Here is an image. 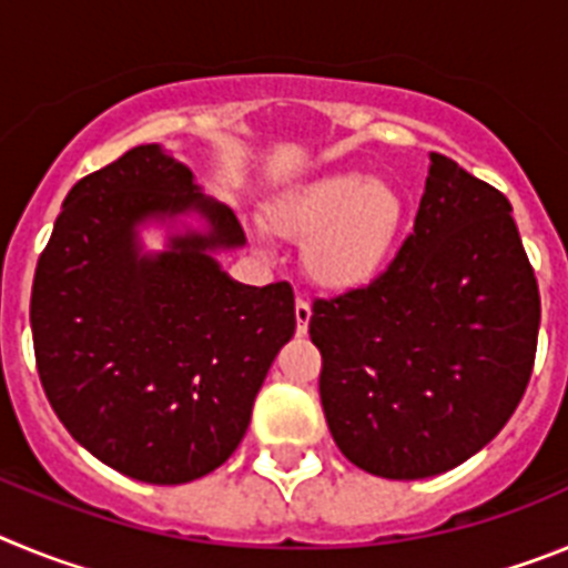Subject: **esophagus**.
I'll list each match as a JSON object with an SVG mask.
<instances>
[{
    "label": "esophagus",
    "instance_id": "1",
    "mask_svg": "<svg viewBox=\"0 0 568 568\" xmlns=\"http://www.w3.org/2000/svg\"><path fill=\"white\" fill-rule=\"evenodd\" d=\"M310 315H313V310H310V304L304 298L295 301V327H298V335L307 333L310 327Z\"/></svg>",
    "mask_w": 568,
    "mask_h": 568
}]
</instances>
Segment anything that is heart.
Masks as SVG:
<instances>
[{"label": "heart", "mask_w": 568, "mask_h": 568, "mask_svg": "<svg viewBox=\"0 0 568 568\" xmlns=\"http://www.w3.org/2000/svg\"><path fill=\"white\" fill-rule=\"evenodd\" d=\"M270 224L304 244V270L329 293H355L381 278L398 253L406 199L395 184L338 170L287 190Z\"/></svg>", "instance_id": "1"}]
</instances>
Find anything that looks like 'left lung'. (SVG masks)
I'll return each mask as SVG.
<instances>
[{
    "instance_id": "left-lung-1",
    "label": "left lung",
    "mask_w": 568,
    "mask_h": 568,
    "mask_svg": "<svg viewBox=\"0 0 568 568\" xmlns=\"http://www.w3.org/2000/svg\"><path fill=\"white\" fill-rule=\"evenodd\" d=\"M538 281L506 195L433 153L413 235L375 284L315 301L321 406L341 453L389 480L480 453L529 384Z\"/></svg>"
}]
</instances>
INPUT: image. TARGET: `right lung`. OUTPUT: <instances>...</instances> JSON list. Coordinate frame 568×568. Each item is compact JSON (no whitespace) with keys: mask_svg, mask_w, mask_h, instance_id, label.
Instances as JSON below:
<instances>
[{"mask_svg":"<svg viewBox=\"0 0 568 568\" xmlns=\"http://www.w3.org/2000/svg\"><path fill=\"white\" fill-rule=\"evenodd\" d=\"M244 244L233 210L162 144L128 150L64 199L33 278V349L53 413L110 469L190 484L247 433L295 298L287 281L230 278L219 255Z\"/></svg>","mask_w":568,"mask_h":568,"instance_id":"1","label":"right lung"}]
</instances>
